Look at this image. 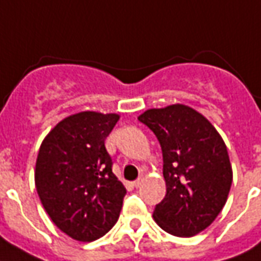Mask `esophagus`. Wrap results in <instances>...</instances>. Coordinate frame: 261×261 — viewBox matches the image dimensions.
Masks as SVG:
<instances>
[{"instance_id":"1","label":"esophagus","mask_w":261,"mask_h":261,"mask_svg":"<svg viewBox=\"0 0 261 261\" xmlns=\"http://www.w3.org/2000/svg\"><path fill=\"white\" fill-rule=\"evenodd\" d=\"M142 182H143V178L140 176V178H138V179L133 182V186H135V188H139V186L142 185Z\"/></svg>"}]
</instances>
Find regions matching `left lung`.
I'll list each match as a JSON object with an SVG mask.
<instances>
[{
  "instance_id": "1",
  "label": "left lung",
  "mask_w": 261,
  "mask_h": 261,
  "mask_svg": "<svg viewBox=\"0 0 261 261\" xmlns=\"http://www.w3.org/2000/svg\"><path fill=\"white\" fill-rule=\"evenodd\" d=\"M159 139L167 195L154 221L175 237L204 231L227 203L232 165L227 146L213 123L195 108L171 104L138 117Z\"/></svg>"
}]
</instances>
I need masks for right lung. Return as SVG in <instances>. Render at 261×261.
I'll return each instance as SVG.
<instances>
[{"label":"right lung","instance_id":"1","mask_svg":"<svg viewBox=\"0 0 261 261\" xmlns=\"http://www.w3.org/2000/svg\"><path fill=\"white\" fill-rule=\"evenodd\" d=\"M118 119V114L76 112L57 123L40 146L36 191L51 221L75 241L106 235L122 208L126 189L104 146Z\"/></svg>","mask_w":261,"mask_h":261}]
</instances>
